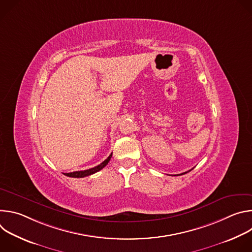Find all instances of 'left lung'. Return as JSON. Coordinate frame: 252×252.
<instances>
[{"label":"left lung","instance_id":"left-lung-1","mask_svg":"<svg viewBox=\"0 0 252 252\" xmlns=\"http://www.w3.org/2000/svg\"><path fill=\"white\" fill-rule=\"evenodd\" d=\"M187 172H188V171H187ZM187 172H184V173H187ZM184 173H182V174H184ZM177 175H178V174H177ZM179 175H181V174H179Z\"/></svg>","mask_w":252,"mask_h":252}]
</instances>
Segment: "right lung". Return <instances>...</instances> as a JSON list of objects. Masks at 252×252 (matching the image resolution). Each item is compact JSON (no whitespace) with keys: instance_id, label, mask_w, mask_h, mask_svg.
Instances as JSON below:
<instances>
[{"instance_id":"1","label":"right lung","mask_w":252,"mask_h":252,"mask_svg":"<svg viewBox=\"0 0 252 252\" xmlns=\"http://www.w3.org/2000/svg\"><path fill=\"white\" fill-rule=\"evenodd\" d=\"M113 154L110 155V157L107 158L105 160H103L100 164L93 167V168H90V169H87V170H80V171H74V172H68V173H63L64 175L66 176H69V177H85V176H88V175H91V174H94L95 172H97L98 170L102 169L107 163H109L111 158H112Z\"/></svg>"}]
</instances>
